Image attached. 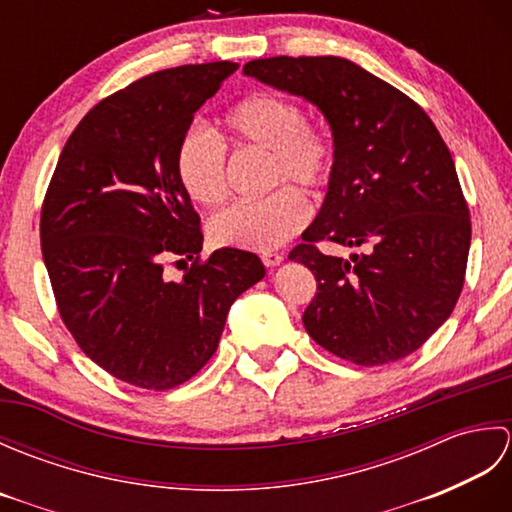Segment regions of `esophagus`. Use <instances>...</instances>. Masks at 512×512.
I'll use <instances>...</instances> for the list:
<instances>
[{
    "mask_svg": "<svg viewBox=\"0 0 512 512\" xmlns=\"http://www.w3.org/2000/svg\"><path fill=\"white\" fill-rule=\"evenodd\" d=\"M262 262H264V266L273 268V266H279L281 262H284V255L273 253V250H266V253H262Z\"/></svg>",
    "mask_w": 512,
    "mask_h": 512,
    "instance_id": "1",
    "label": "esophagus"
}]
</instances>
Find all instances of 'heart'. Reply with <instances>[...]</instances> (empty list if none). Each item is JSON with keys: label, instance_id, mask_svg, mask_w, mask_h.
Segmentation results:
<instances>
[{"label": "heart", "instance_id": "heart-1", "mask_svg": "<svg viewBox=\"0 0 512 512\" xmlns=\"http://www.w3.org/2000/svg\"><path fill=\"white\" fill-rule=\"evenodd\" d=\"M226 140L235 149L266 151V184L279 187L259 200L237 202L209 222L215 244L242 250L277 248L310 220V204L286 187L319 193L328 187L336 165L334 138L325 127L308 123L306 110L284 94L259 92L235 103L224 116ZM176 176L189 200L213 209L228 195L226 151L220 140L191 127L176 149Z\"/></svg>", "mask_w": 512, "mask_h": 512}]
</instances>
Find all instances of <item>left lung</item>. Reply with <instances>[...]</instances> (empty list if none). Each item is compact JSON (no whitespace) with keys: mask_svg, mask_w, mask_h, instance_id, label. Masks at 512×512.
I'll use <instances>...</instances> for the list:
<instances>
[{"mask_svg":"<svg viewBox=\"0 0 512 512\" xmlns=\"http://www.w3.org/2000/svg\"><path fill=\"white\" fill-rule=\"evenodd\" d=\"M244 74L317 105L336 145L321 211L288 255L317 279L303 312L308 334L365 367L416 352L451 317L471 246L469 204L436 125L341 57L255 59ZM319 241L362 253L332 258Z\"/></svg>","mask_w":512,"mask_h":512,"instance_id":"obj_1","label":"left lung"}]
</instances>
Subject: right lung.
Instances as JSON below:
<instances>
[{
	"label": "right lung",
	"instance_id": "right-lung-1",
	"mask_svg": "<svg viewBox=\"0 0 512 512\" xmlns=\"http://www.w3.org/2000/svg\"><path fill=\"white\" fill-rule=\"evenodd\" d=\"M237 68L180 65L107 96L70 134L43 198L41 253L65 328L107 374L140 389L198 374L233 301L266 275L248 250L200 259V215L176 176L193 114ZM171 256L194 262L180 282L161 275Z\"/></svg>",
	"mask_w": 512,
	"mask_h": 512
}]
</instances>
